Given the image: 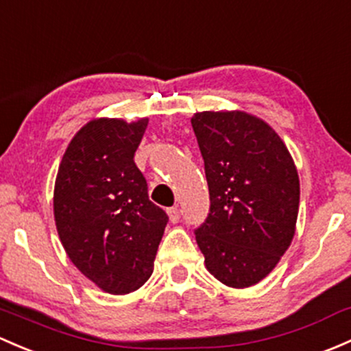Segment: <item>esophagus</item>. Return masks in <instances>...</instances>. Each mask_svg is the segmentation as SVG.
<instances>
[{
	"mask_svg": "<svg viewBox=\"0 0 351 351\" xmlns=\"http://www.w3.org/2000/svg\"><path fill=\"white\" fill-rule=\"evenodd\" d=\"M168 217H169V220H171L173 223L178 222L180 217H182V213H180L178 206H171V208H168Z\"/></svg>",
	"mask_w": 351,
	"mask_h": 351,
	"instance_id": "esophagus-1",
	"label": "esophagus"
}]
</instances>
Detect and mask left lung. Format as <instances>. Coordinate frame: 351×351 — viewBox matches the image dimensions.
Here are the masks:
<instances>
[{
  "label": "left lung",
  "instance_id": "1",
  "mask_svg": "<svg viewBox=\"0 0 351 351\" xmlns=\"http://www.w3.org/2000/svg\"><path fill=\"white\" fill-rule=\"evenodd\" d=\"M210 210L195 237L212 276L230 287L264 279L294 237L300 178L282 139L241 110L195 114Z\"/></svg>",
  "mask_w": 351,
  "mask_h": 351
}]
</instances>
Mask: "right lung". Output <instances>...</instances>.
<instances>
[{
    "label": "right lung",
    "mask_w": 351,
    "mask_h": 351,
    "mask_svg": "<svg viewBox=\"0 0 351 351\" xmlns=\"http://www.w3.org/2000/svg\"><path fill=\"white\" fill-rule=\"evenodd\" d=\"M146 128L147 119L90 121L70 141L55 182L62 245L75 267L110 294H128L149 279L168 223L134 163Z\"/></svg>",
    "instance_id": "right-lung-1"
}]
</instances>
